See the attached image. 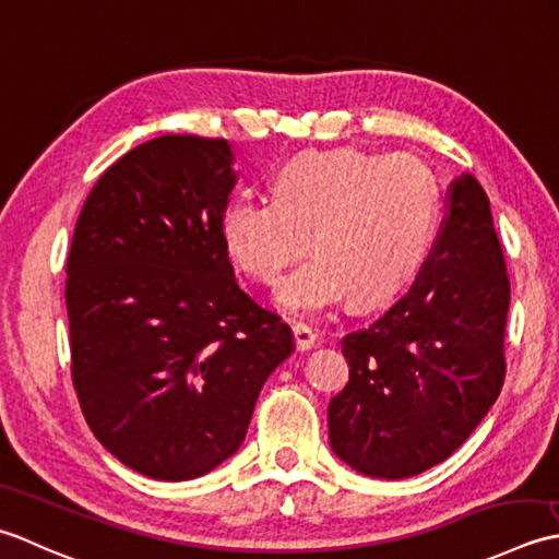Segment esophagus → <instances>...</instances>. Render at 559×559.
Returning <instances> with one entry per match:
<instances>
[{
	"label": "esophagus",
	"mask_w": 559,
	"mask_h": 559,
	"mask_svg": "<svg viewBox=\"0 0 559 559\" xmlns=\"http://www.w3.org/2000/svg\"><path fill=\"white\" fill-rule=\"evenodd\" d=\"M292 335H294L296 352H306V349L316 347V343H318V335L313 333L311 328H306V325H294L292 328Z\"/></svg>",
	"instance_id": "34e87169"
}]
</instances>
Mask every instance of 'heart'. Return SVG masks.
Masks as SVG:
<instances>
[{
  "mask_svg": "<svg viewBox=\"0 0 559 559\" xmlns=\"http://www.w3.org/2000/svg\"><path fill=\"white\" fill-rule=\"evenodd\" d=\"M437 186L423 158L359 150L304 152L275 176V198H236L219 231L238 270L275 284L309 243L316 258L284 280V311L313 318L340 301L379 306L423 267Z\"/></svg>",
  "mask_w": 559,
  "mask_h": 559,
  "instance_id": "obj_1",
  "label": "heart"
}]
</instances>
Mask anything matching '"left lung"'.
<instances>
[{"mask_svg":"<svg viewBox=\"0 0 559 559\" xmlns=\"http://www.w3.org/2000/svg\"><path fill=\"white\" fill-rule=\"evenodd\" d=\"M509 299L489 200L463 174L413 287L343 337L349 381L328 405L340 459L385 480L447 461L502 391Z\"/></svg>","mask_w":559,"mask_h":559,"instance_id":"left-lung-1","label":"left lung"}]
</instances>
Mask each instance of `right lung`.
<instances>
[{
	"label": "right lung",
	"instance_id": "right-lung-1",
	"mask_svg": "<svg viewBox=\"0 0 559 559\" xmlns=\"http://www.w3.org/2000/svg\"><path fill=\"white\" fill-rule=\"evenodd\" d=\"M226 140L164 134L118 158L67 258L72 383L94 437L154 480H192L238 451L292 330L238 287L219 219Z\"/></svg>",
	"mask_w": 559,
	"mask_h": 559
}]
</instances>
